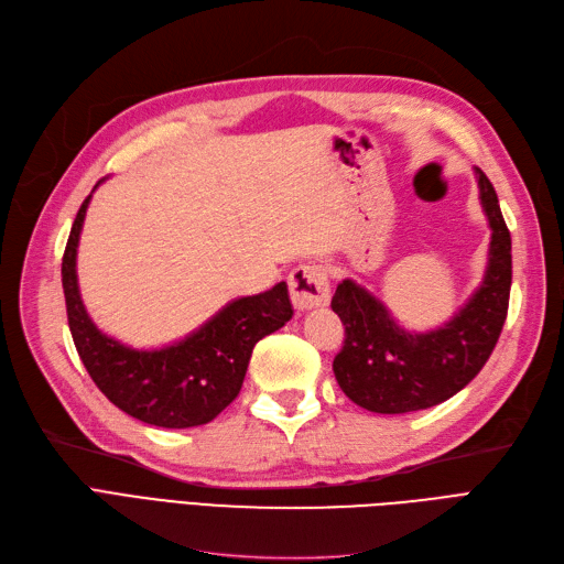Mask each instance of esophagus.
Listing matches in <instances>:
<instances>
[{
  "label": "esophagus",
  "instance_id": "1",
  "mask_svg": "<svg viewBox=\"0 0 564 564\" xmlns=\"http://www.w3.org/2000/svg\"><path fill=\"white\" fill-rule=\"evenodd\" d=\"M289 294L296 311L324 308L329 303V275L317 263L299 265L289 275Z\"/></svg>",
  "mask_w": 564,
  "mask_h": 564
}]
</instances>
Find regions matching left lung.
Segmentation results:
<instances>
[{
  "label": "left lung",
  "mask_w": 564,
  "mask_h": 564,
  "mask_svg": "<svg viewBox=\"0 0 564 564\" xmlns=\"http://www.w3.org/2000/svg\"><path fill=\"white\" fill-rule=\"evenodd\" d=\"M491 228L482 284L449 322L433 332H406L365 286L344 280L332 311L346 327L334 377L346 395L377 414H406L449 400L466 388L497 346L508 315L510 232L489 178L475 169Z\"/></svg>",
  "instance_id": "obj_1"
}]
</instances>
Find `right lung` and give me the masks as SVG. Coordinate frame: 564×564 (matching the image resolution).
Wrapping results in <instances>:
<instances>
[{"mask_svg":"<svg viewBox=\"0 0 564 564\" xmlns=\"http://www.w3.org/2000/svg\"><path fill=\"white\" fill-rule=\"evenodd\" d=\"M91 195L82 202L63 253V294L75 348L98 390L129 416L160 429L209 423L237 398L259 340L292 319L286 282L230 301L197 332L158 350H135L100 332L77 284V245Z\"/></svg>","mask_w":564,"mask_h":564,"instance_id":"obj_1","label":"right lung"}]
</instances>
